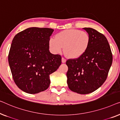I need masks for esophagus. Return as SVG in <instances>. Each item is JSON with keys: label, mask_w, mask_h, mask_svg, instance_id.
Listing matches in <instances>:
<instances>
[{"label": "esophagus", "mask_w": 120, "mask_h": 120, "mask_svg": "<svg viewBox=\"0 0 120 120\" xmlns=\"http://www.w3.org/2000/svg\"><path fill=\"white\" fill-rule=\"evenodd\" d=\"M66 59L65 58H64V57H62V63H65V62H66Z\"/></svg>", "instance_id": "1"}]
</instances>
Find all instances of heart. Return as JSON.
I'll return each mask as SVG.
<instances>
[{"label":"heart","instance_id":"obj_1","mask_svg":"<svg viewBox=\"0 0 120 120\" xmlns=\"http://www.w3.org/2000/svg\"><path fill=\"white\" fill-rule=\"evenodd\" d=\"M90 35L87 32L77 29L65 30L52 38L49 41V47L52 53L59 54L64 47L67 57L76 59L87 51L90 43Z\"/></svg>","mask_w":120,"mask_h":120}]
</instances>
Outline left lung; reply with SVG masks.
Returning <instances> with one entry per match:
<instances>
[{"instance_id": "obj_1", "label": "left lung", "mask_w": 120, "mask_h": 120, "mask_svg": "<svg viewBox=\"0 0 120 120\" xmlns=\"http://www.w3.org/2000/svg\"><path fill=\"white\" fill-rule=\"evenodd\" d=\"M90 36L87 51L82 56L66 62L69 89L79 94H88L102 85L112 62L110 45L105 36L90 28H83Z\"/></svg>"}]
</instances>
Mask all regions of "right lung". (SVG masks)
<instances>
[{
    "mask_svg": "<svg viewBox=\"0 0 120 120\" xmlns=\"http://www.w3.org/2000/svg\"><path fill=\"white\" fill-rule=\"evenodd\" d=\"M53 29L32 27L19 32L12 42L8 61L13 80L23 91L35 94L50 85L49 75L61 64V56L49 52Z\"/></svg>",
    "mask_w": 120,
    "mask_h": 120,
    "instance_id": "obj_1",
    "label": "right lung"
}]
</instances>
